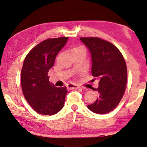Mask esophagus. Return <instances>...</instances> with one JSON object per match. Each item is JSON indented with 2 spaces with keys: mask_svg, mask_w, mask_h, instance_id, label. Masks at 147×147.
<instances>
[{
  "mask_svg": "<svg viewBox=\"0 0 147 147\" xmlns=\"http://www.w3.org/2000/svg\"><path fill=\"white\" fill-rule=\"evenodd\" d=\"M67 87L69 89H78V88H80V86L75 84H68L67 85Z\"/></svg>",
  "mask_w": 147,
  "mask_h": 147,
  "instance_id": "obj_1",
  "label": "esophagus"
}]
</instances>
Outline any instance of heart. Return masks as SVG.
<instances>
[{"instance_id": "1", "label": "heart", "mask_w": 147, "mask_h": 147, "mask_svg": "<svg viewBox=\"0 0 147 147\" xmlns=\"http://www.w3.org/2000/svg\"><path fill=\"white\" fill-rule=\"evenodd\" d=\"M80 50H84V49L82 47H76V48H74V49L72 50V51H80Z\"/></svg>"}]
</instances>
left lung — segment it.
Segmentation results:
<instances>
[{
  "label": "left lung",
  "mask_w": 147,
  "mask_h": 147,
  "mask_svg": "<svg viewBox=\"0 0 147 147\" xmlns=\"http://www.w3.org/2000/svg\"><path fill=\"white\" fill-rule=\"evenodd\" d=\"M92 57V74L98 82V97L87 108L98 114L108 113L121 101L127 84V66L120 51L111 43L97 37H82Z\"/></svg>",
  "instance_id": "obj_1"
}]
</instances>
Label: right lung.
<instances>
[{"label":"right lung","mask_w":147,"mask_h":147,"mask_svg":"<svg viewBox=\"0 0 147 147\" xmlns=\"http://www.w3.org/2000/svg\"><path fill=\"white\" fill-rule=\"evenodd\" d=\"M68 37L49 38L32 49L23 63L21 84L24 98L36 112L55 115L64 106L66 86L56 87L49 82L48 72Z\"/></svg>","instance_id":"obj_1"}]
</instances>
